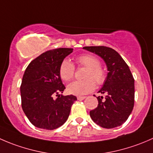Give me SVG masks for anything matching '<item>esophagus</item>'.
Returning <instances> with one entry per match:
<instances>
[{
  "label": "esophagus",
  "instance_id": "1",
  "mask_svg": "<svg viewBox=\"0 0 153 153\" xmlns=\"http://www.w3.org/2000/svg\"><path fill=\"white\" fill-rule=\"evenodd\" d=\"M77 98H78V100H80V101H81V100L85 99L86 96H78V97H77Z\"/></svg>",
  "mask_w": 153,
  "mask_h": 153
}]
</instances>
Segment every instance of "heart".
<instances>
[{
	"mask_svg": "<svg viewBox=\"0 0 153 153\" xmlns=\"http://www.w3.org/2000/svg\"><path fill=\"white\" fill-rule=\"evenodd\" d=\"M76 63L78 67H86L84 78L83 81H75L67 86V91L69 94L75 95H83L89 93L95 87V80L97 84L101 85L106 80V73L101 67V62L98 58L89 54H84L76 58ZM75 68L74 64L67 58H65L61 63L59 67V75L64 81H69L75 75Z\"/></svg>",
	"mask_w": 153,
	"mask_h": 153,
	"instance_id": "b5f03b06",
	"label": "heart"
}]
</instances>
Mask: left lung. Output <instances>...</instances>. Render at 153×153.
<instances>
[{"label":"left lung","instance_id":"obj_1","mask_svg":"<svg viewBox=\"0 0 153 153\" xmlns=\"http://www.w3.org/2000/svg\"><path fill=\"white\" fill-rule=\"evenodd\" d=\"M84 49L101 57L107 67L108 73L97 97L98 104L89 112L92 121L100 126L112 129L122 125L129 118L134 106L135 84L129 67L121 55L109 47H84Z\"/></svg>","mask_w":153,"mask_h":153}]
</instances>
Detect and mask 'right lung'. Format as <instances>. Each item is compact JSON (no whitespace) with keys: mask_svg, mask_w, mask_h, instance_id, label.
<instances>
[{"mask_svg":"<svg viewBox=\"0 0 153 153\" xmlns=\"http://www.w3.org/2000/svg\"><path fill=\"white\" fill-rule=\"evenodd\" d=\"M72 48L47 51L34 59L26 69L21 86V106L31 123L41 129H57L67 121L75 95H60L65 86L59 75L63 60ZM55 94L59 97L55 100Z\"/></svg>","mask_w":153,"mask_h":153,"instance_id":"add662e5","label":"right lung"}]
</instances>
